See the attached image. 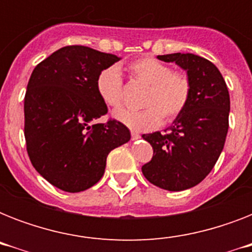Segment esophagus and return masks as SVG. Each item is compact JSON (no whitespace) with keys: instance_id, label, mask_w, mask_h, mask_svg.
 I'll return each mask as SVG.
<instances>
[{"instance_id":"esophagus-1","label":"esophagus","mask_w":252,"mask_h":252,"mask_svg":"<svg viewBox=\"0 0 252 252\" xmlns=\"http://www.w3.org/2000/svg\"><path fill=\"white\" fill-rule=\"evenodd\" d=\"M140 138H141L140 134L136 133V132H132V140H133V141H137V140H140Z\"/></svg>"}]
</instances>
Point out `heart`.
Returning a JSON list of instances; mask_svg holds the SVG:
<instances>
[{
  "mask_svg": "<svg viewBox=\"0 0 252 252\" xmlns=\"http://www.w3.org/2000/svg\"><path fill=\"white\" fill-rule=\"evenodd\" d=\"M134 80L148 85L142 106L145 110H119L114 118L134 130H150L175 119L187 107L191 96V82L187 76L172 72L167 64L156 57H142L128 65ZM96 94L106 106L116 108L123 102L122 74L116 66H108L99 73L95 81Z\"/></svg>",
  "mask_w": 252,
  "mask_h": 252,
  "instance_id": "heart-1",
  "label": "heart"
}]
</instances>
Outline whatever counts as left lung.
Returning <instances> with one entry per match:
<instances>
[{"instance_id": "obj_1", "label": "left lung", "mask_w": 252, "mask_h": 252, "mask_svg": "<svg viewBox=\"0 0 252 252\" xmlns=\"http://www.w3.org/2000/svg\"><path fill=\"white\" fill-rule=\"evenodd\" d=\"M157 59L186 70L191 96L166 133L142 134L153 146V158L141 170L154 186L183 191L199 184L219 159L229 129L230 96L222 74L207 59L180 52Z\"/></svg>"}]
</instances>
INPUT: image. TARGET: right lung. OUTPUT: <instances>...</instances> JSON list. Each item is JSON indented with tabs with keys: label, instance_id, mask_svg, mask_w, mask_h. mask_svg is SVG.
Masks as SVG:
<instances>
[{
	"label": "right lung",
	"instance_id": "obj_1",
	"mask_svg": "<svg viewBox=\"0 0 252 252\" xmlns=\"http://www.w3.org/2000/svg\"><path fill=\"white\" fill-rule=\"evenodd\" d=\"M122 57L85 45L57 49L36 65L25 96V137L31 163L66 192L98 183L111 150L130 140L124 124L91 123L107 114L95 81Z\"/></svg>",
	"mask_w": 252,
	"mask_h": 252
}]
</instances>
